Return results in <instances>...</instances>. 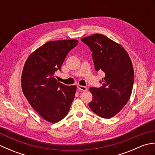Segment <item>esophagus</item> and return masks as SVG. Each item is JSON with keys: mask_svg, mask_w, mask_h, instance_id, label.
<instances>
[{"mask_svg": "<svg viewBox=\"0 0 155 155\" xmlns=\"http://www.w3.org/2000/svg\"><path fill=\"white\" fill-rule=\"evenodd\" d=\"M77 88H78V90L82 91H86L87 90V88L86 87L82 86V85H78Z\"/></svg>", "mask_w": 155, "mask_h": 155, "instance_id": "obj_1", "label": "esophagus"}]
</instances>
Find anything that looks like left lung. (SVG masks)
<instances>
[{"instance_id":"1","label":"left lung","mask_w":155,"mask_h":155,"mask_svg":"<svg viewBox=\"0 0 155 155\" xmlns=\"http://www.w3.org/2000/svg\"><path fill=\"white\" fill-rule=\"evenodd\" d=\"M81 41L93 52L95 70L105 74L100 88H89L93 100L88 106L98 116L110 118L121 110L130 97L134 83L132 62L122 46L103 35L94 34Z\"/></svg>"}]
</instances>
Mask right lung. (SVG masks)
I'll list each match as a JSON object with an SVG mask.
<instances>
[{
  "label": "right lung",
  "instance_id": "1",
  "mask_svg": "<svg viewBox=\"0 0 155 155\" xmlns=\"http://www.w3.org/2000/svg\"><path fill=\"white\" fill-rule=\"evenodd\" d=\"M77 45V40L48 42L29 56L23 68V93L31 107L52 123L67 116L74 100L77 87L58 83L54 73Z\"/></svg>",
  "mask_w": 155,
  "mask_h": 155
}]
</instances>
